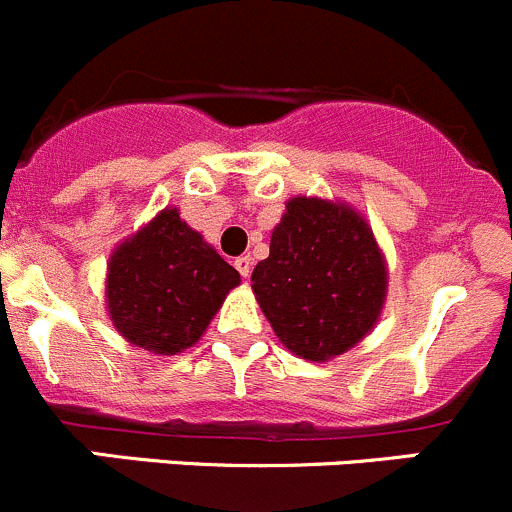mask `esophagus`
<instances>
[{"instance_id":"obj_1","label":"esophagus","mask_w":512,"mask_h":512,"mask_svg":"<svg viewBox=\"0 0 512 512\" xmlns=\"http://www.w3.org/2000/svg\"><path fill=\"white\" fill-rule=\"evenodd\" d=\"M234 266L236 268H239V273H241V276H244V278H249L251 276V256H239V258H236V261H234Z\"/></svg>"}]
</instances>
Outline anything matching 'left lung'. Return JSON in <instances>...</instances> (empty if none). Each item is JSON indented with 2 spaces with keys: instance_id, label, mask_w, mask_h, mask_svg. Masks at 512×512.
I'll list each match as a JSON object with an SVG mask.
<instances>
[{
  "instance_id": "left-lung-1",
  "label": "left lung",
  "mask_w": 512,
  "mask_h": 512,
  "mask_svg": "<svg viewBox=\"0 0 512 512\" xmlns=\"http://www.w3.org/2000/svg\"><path fill=\"white\" fill-rule=\"evenodd\" d=\"M251 288L278 341L306 361L361 343L386 303V258L348 204L296 196L256 263Z\"/></svg>"
}]
</instances>
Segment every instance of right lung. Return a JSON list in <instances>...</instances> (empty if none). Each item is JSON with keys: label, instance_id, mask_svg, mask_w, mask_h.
I'll list each match as a JSON object with an SVG mask.
<instances>
[{"label": "right lung", "instance_id": "right-lung-1", "mask_svg": "<svg viewBox=\"0 0 512 512\" xmlns=\"http://www.w3.org/2000/svg\"><path fill=\"white\" fill-rule=\"evenodd\" d=\"M239 283V271L181 221L179 211L164 209L111 254L106 308L126 341L176 356L204 336Z\"/></svg>", "mask_w": 512, "mask_h": 512}]
</instances>
